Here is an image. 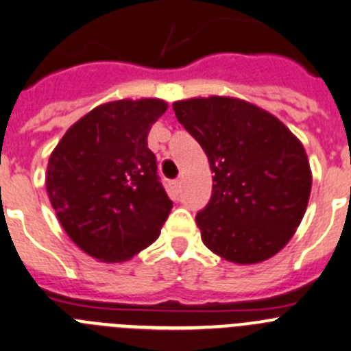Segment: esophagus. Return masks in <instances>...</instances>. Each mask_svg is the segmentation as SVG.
Here are the masks:
<instances>
[{
  "label": "esophagus",
  "mask_w": 351,
  "mask_h": 351,
  "mask_svg": "<svg viewBox=\"0 0 351 351\" xmlns=\"http://www.w3.org/2000/svg\"><path fill=\"white\" fill-rule=\"evenodd\" d=\"M180 186H182L180 180H171V182L168 183V189H169V192H171V197H178Z\"/></svg>",
  "instance_id": "obj_1"
}]
</instances>
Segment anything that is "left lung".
I'll use <instances>...</instances> for the list:
<instances>
[{"label": "left lung", "instance_id": "1", "mask_svg": "<svg viewBox=\"0 0 351 351\" xmlns=\"http://www.w3.org/2000/svg\"><path fill=\"white\" fill-rule=\"evenodd\" d=\"M173 111L214 173L209 202L195 216L204 245L237 264L273 257L311 197L304 145L273 114L233 97L178 101Z\"/></svg>", "mask_w": 351, "mask_h": 351}]
</instances>
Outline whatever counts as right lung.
<instances>
[{"mask_svg":"<svg viewBox=\"0 0 351 351\" xmlns=\"http://www.w3.org/2000/svg\"><path fill=\"white\" fill-rule=\"evenodd\" d=\"M165 111L159 99L101 104L71 125L51 154V206L68 237L90 257L128 261L161 233L173 202L147 135Z\"/></svg>","mask_w":351,"mask_h":351,"instance_id":"1","label":"right lung"}]
</instances>
